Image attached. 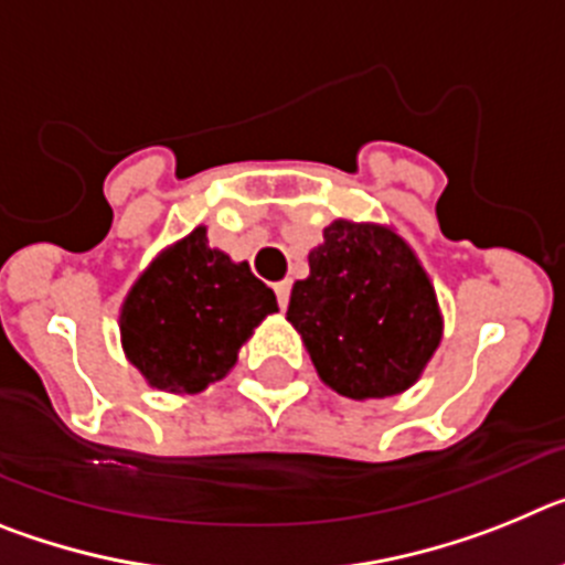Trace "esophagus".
Returning a JSON list of instances; mask_svg holds the SVG:
<instances>
[{"instance_id": "34e87169", "label": "esophagus", "mask_w": 565, "mask_h": 565, "mask_svg": "<svg viewBox=\"0 0 565 565\" xmlns=\"http://www.w3.org/2000/svg\"><path fill=\"white\" fill-rule=\"evenodd\" d=\"M274 294H277L279 308L288 306V299H291V279H282V282H274Z\"/></svg>"}]
</instances>
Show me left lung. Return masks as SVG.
Instances as JSON below:
<instances>
[{"label": "left lung", "mask_w": 565, "mask_h": 565, "mask_svg": "<svg viewBox=\"0 0 565 565\" xmlns=\"http://www.w3.org/2000/svg\"><path fill=\"white\" fill-rule=\"evenodd\" d=\"M308 254L288 322L302 333L313 367L348 398L407 391L441 342L430 279L398 234L337 221Z\"/></svg>", "instance_id": "left-lung-1"}]
</instances>
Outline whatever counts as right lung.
<instances>
[{"instance_id":"add662e5","label":"right lung","mask_w":565,"mask_h":565,"mask_svg":"<svg viewBox=\"0 0 565 565\" xmlns=\"http://www.w3.org/2000/svg\"><path fill=\"white\" fill-rule=\"evenodd\" d=\"M274 311L277 297L248 263L209 248L206 228H194L129 291L124 348L152 387L198 393L226 376L239 344Z\"/></svg>"}]
</instances>
